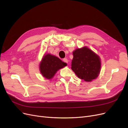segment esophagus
<instances>
[{
    "label": "esophagus",
    "instance_id": "1",
    "mask_svg": "<svg viewBox=\"0 0 128 128\" xmlns=\"http://www.w3.org/2000/svg\"><path fill=\"white\" fill-rule=\"evenodd\" d=\"M63 61L64 62L68 64V59H66V58H64V59H63Z\"/></svg>",
    "mask_w": 128,
    "mask_h": 128
}]
</instances>
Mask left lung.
<instances>
[{
	"mask_svg": "<svg viewBox=\"0 0 128 128\" xmlns=\"http://www.w3.org/2000/svg\"><path fill=\"white\" fill-rule=\"evenodd\" d=\"M72 69L80 79L90 82L99 74L101 61L99 56L85 46L77 48L72 53Z\"/></svg>",
	"mask_w": 128,
	"mask_h": 128,
	"instance_id": "obj_1",
	"label": "left lung"
}]
</instances>
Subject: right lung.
Masks as SVG:
<instances>
[{
	"label": "right lung",
	"mask_w": 128,
	"mask_h": 128,
	"mask_svg": "<svg viewBox=\"0 0 128 128\" xmlns=\"http://www.w3.org/2000/svg\"><path fill=\"white\" fill-rule=\"evenodd\" d=\"M66 66L67 64L62 61L59 58L51 54H47L42 58L40 70L43 77L50 80L53 78L58 70Z\"/></svg>",
	"instance_id": "right-lung-1"
}]
</instances>
